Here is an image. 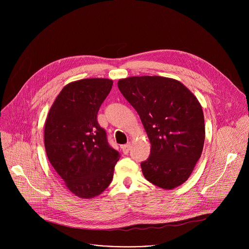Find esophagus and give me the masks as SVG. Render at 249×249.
<instances>
[{"label":"esophagus","mask_w":249,"mask_h":249,"mask_svg":"<svg viewBox=\"0 0 249 249\" xmlns=\"http://www.w3.org/2000/svg\"><path fill=\"white\" fill-rule=\"evenodd\" d=\"M130 148H131V144L129 143V144H126V145H123L122 147H121V149H122V152L125 154V155H127L128 153H129V151H130Z\"/></svg>","instance_id":"1"}]
</instances>
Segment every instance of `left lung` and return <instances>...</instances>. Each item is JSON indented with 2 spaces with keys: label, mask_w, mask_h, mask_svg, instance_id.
<instances>
[{
  "label": "left lung",
  "mask_w": 249,
  "mask_h": 249,
  "mask_svg": "<svg viewBox=\"0 0 249 249\" xmlns=\"http://www.w3.org/2000/svg\"><path fill=\"white\" fill-rule=\"evenodd\" d=\"M118 88L150 140L151 155L141 163L145 178L165 190L180 186L203 151L205 123L199 100L179 81L160 76L121 79Z\"/></svg>",
  "instance_id": "1"
}]
</instances>
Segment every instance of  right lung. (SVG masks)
I'll list each match as a JSON object with an SVG mask.
<instances>
[{"mask_svg":"<svg viewBox=\"0 0 249 249\" xmlns=\"http://www.w3.org/2000/svg\"><path fill=\"white\" fill-rule=\"evenodd\" d=\"M112 85V80L102 78L66 85L45 121L47 158L66 187L83 199L94 198L109 186L120 158L96 120Z\"/></svg>","mask_w":249,"mask_h":249,"instance_id":"add662e5","label":"right lung"}]
</instances>
